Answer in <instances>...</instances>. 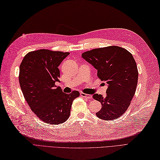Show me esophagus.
<instances>
[{"label": "esophagus", "mask_w": 160, "mask_h": 160, "mask_svg": "<svg viewBox=\"0 0 160 160\" xmlns=\"http://www.w3.org/2000/svg\"><path fill=\"white\" fill-rule=\"evenodd\" d=\"M80 95L81 96L84 97V98H86L88 99H92V96L90 94H88V93H85L83 92H81L80 93Z\"/></svg>", "instance_id": "obj_1"}]
</instances>
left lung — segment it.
I'll return each mask as SVG.
<instances>
[{
    "instance_id": "8db88e82",
    "label": "left lung",
    "mask_w": 160,
    "mask_h": 160,
    "mask_svg": "<svg viewBox=\"0 0 160 160\" xmlns=\"http://www.w3.org/2000/svg\"><path fill=\"white\" fill-rule=\"evenodd\" d=\"M81 56L97 70L99 79L107 84L106 96L93 95V98L102 104L96 116L108 121L118 119L129 107L137 86L138 72L133 56L118 46L94 49Z\"/></svg>"
}]
</instances>
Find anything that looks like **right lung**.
Wrapping results in <instances>:
<instances>
[{"label":"right lung","instance_id":"add662e5","mask_svg":"<svg viewBox=\"0 0 160 160\" xmlns=\"http://www.w3.org/2000/svg\"><path fill=\"white\" fill-rule=\"evenodd\" d=\"M68 52L39 49L26 54L19 67V81L31 110L42 122L58 125L71 113L72 101L79 92L65 93L56 83L60 82L61 62Z\"/></svg>","mask_w":160,"mask_h":160}]
</instances>
